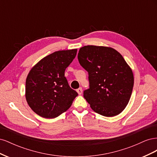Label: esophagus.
<instances>
[{
    "instance_id": "1",
    "label": "esophagus",
    "mask_w": 157,
    "mask_h": 157,
    "mask_svg": "<svg viewBox=\"0 0 157 157\" xmlns=\"http://www.w3.org/2000/svg\"><path fill=\"white\" fill-rule=\"evenodd\" d=\"M77 91L79 95H81L82 93V88H79L77 90Z\"/></svg>"
}]
</instances>
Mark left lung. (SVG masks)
I'll use <instances>...</instances> for the list:
<instances>
[{
	"instance_id": "left-lung-1",
	"label": "left lung",
	"mask_w": 157,
	"mask_h": 157,
	"mask_svg": "<svg viewBox=\"0 0 157 157\" xmlns=\"http://www.w3.org/2000/svg\"><path fill=\"white\" fill-rule=\"evenodd\" d=\"M80 65L88 71L90 88L84 98L93 111L111 117L126 108L134 86V75L122 55L111 47L88 45L78 54Z\"/></svg>"
}]
</instances>
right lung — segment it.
<instances>
[{"instance_id":"1","label":"right lung","mask_w":157,"mask_h":157,"mask_svg":"<svg viewBox=\"0 0 157 157\" xmlns=\"http://www.w3.org/2000/svg\"><path fill=\"white\" fill-rule=\"evenodd\" d=\"M77 49L59 50L44 57L28 74L25 98L32 110L43 118H54L71 107L78 96L71 88L65 71L77 55Z\"/></svg>"}]
</instances>
